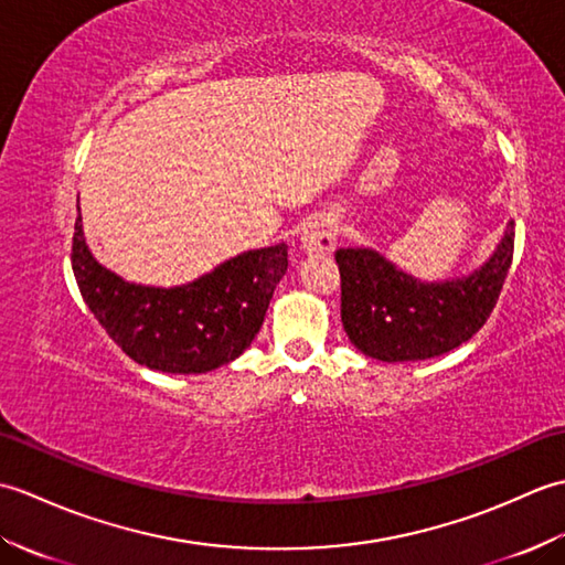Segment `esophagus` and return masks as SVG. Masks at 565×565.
I'll return each mask as SVG.
<instances>
[{
  "label": "esophagus",
  "mask_w": 565,
  "mask_h": 565,
  "mask_svg": "<svg viewBox=\"0 0 565 565\" xmlns=\"http://www.w3.org/2000/svg\"><path fill=\"white\" fill-rule=\"evenodd\" d=\"M338 243V225L328 215H316L310 218L301 233V249L308 255H328Z\"/></svg>",
  "instance_id": "obj_1"
}]
</instances>
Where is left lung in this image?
Instances as JSON below:
<instances>
[{"mask_svg": "<svg viewBox=\"0 0 565 565\" xmlns=\"http://www.w3.org/2000/svg\"><path fill=\"white\" fill-rule=\"evenodd\" d=\"M514 252V221L481 269L449 281H419L376 249L334 252L342 279V326L359 352L381 362L447 354L486 326Z\"/></svg>", "mask_w": 565, "mask_h": 565, "instance_id": "left-lung-1", "label": "left lung"}]
</instances>
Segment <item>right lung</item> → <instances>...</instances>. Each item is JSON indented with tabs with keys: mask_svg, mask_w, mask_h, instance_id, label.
Returning a JSON list of instances; mask_svg holds the SVG:
<instances>
[{
	"mask_svg": "<svg viewBox=\"0 0 565 565\" xmlns=\"http://www.w3.org/2000/svg\"><path fill=\"white\" fill-rule=\"evenodd\" d=\"M286 269L289 247L279 243L243 252L172 289L130 284L92 257L77 201L72 271L84 303L134 362L164 374H206L243 354Z\"/></svg>",
	"mask_w": 565,
	"mask_h": 565,
	"instance_id": "add662e5",
	"label": "right lung"
}]
</instances>
